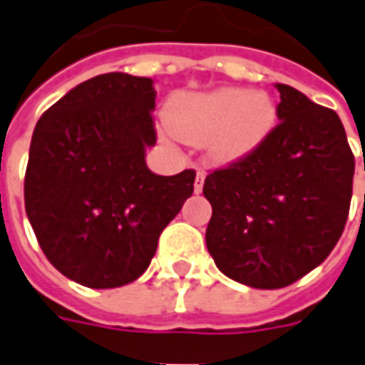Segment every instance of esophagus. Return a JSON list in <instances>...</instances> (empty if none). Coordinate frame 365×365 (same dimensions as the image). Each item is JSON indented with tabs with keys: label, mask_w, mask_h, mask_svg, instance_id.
<instances>
[{
	"label": "esophagus",
	"mask_w": 365,
	"mask_h": 365,
	"mask_svg": "<svg viewBox=\"0 0 365 365\" xmlns=\"http://www.w3.org/2000/svg\"><path fill=\"white\" fill-rule=\"evenodd\" d=\"M203 182H205V174H203V172H197V175H195V183H193L195 193H201V190H203Z\"/></svg>",
	"instance_id": "34e87169"
}]
</instances>
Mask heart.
Instances as JSON below:
<instances>
[{"mask_svg":"<svg viewBox=\"0 0 365 365\" xmlns=\"http://www.w3.org/2000/svg\"><path fill=\"white\" fill-rule=\"evenodd\" d=\"M277 108L271 96L245 88H219L175 101L170 126L187 144L209 142L211 156L233 162L251 154L271 134Z\"/></svg>","mask_w":365,"mask_h":365,"instance_id":"b5f03b06","label":"heart"}]
</instances>
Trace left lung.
<instances>
[{"mask_svg":"<svg viewBox=\"0 0 365 365\" xmlns=\"http://www.w3.org/2000/svg\"><path fill=\"white\" fill-rule=\"evenodd\" d=\"M279 124L261 146L205 178L207 251L229 279L289 287L324 261L342 235L354 154L338 114L277 85Z\"/></svg>","mask_w":365,"mask_h":365,"instance_id":"left-lung-1","label":"left lung"}]
</instances>
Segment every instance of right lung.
Instances as JSON below:
<instances>
[{"mask_svg":"<svg viewBox=\"0 0 365 365\" xmlns=\"http://www.w3.org/2000/svg\"><path fill=\"white\" fill-rule=\"evenodd\" d=\"M152 78L106 73L68 91L33 130L25 211L49 262L88 289L136 280L193 193L195 172L156 175Z\"/></svg>","mask_w":365,"mask_h":365,"instance_id":"1","label":"right lung"}]
</instances>
